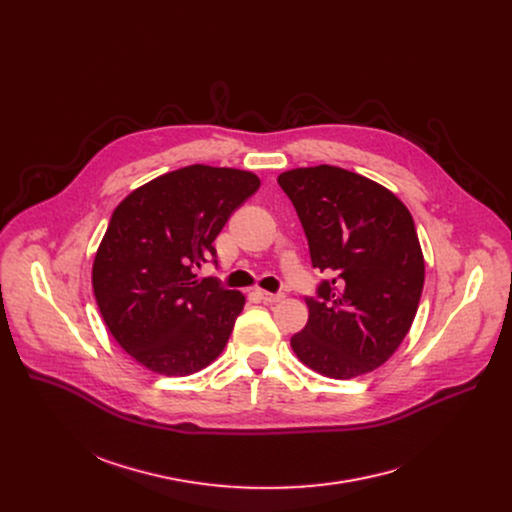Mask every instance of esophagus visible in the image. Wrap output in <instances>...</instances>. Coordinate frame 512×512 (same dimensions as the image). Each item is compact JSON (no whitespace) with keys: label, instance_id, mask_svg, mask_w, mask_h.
Here are the masks:
<instances>
[{"label":"esophagus","instance_id":"obj_1","mask_svg":"<svg viewBox=\"0 0 512 512\" xmlns=\"http://www.w3.org/2000/svg\"><path fill=\"white\" fill-rule=\"evenodd\" d=\"M257 294H259V298H261L265 304H277V302H281V300L285 298L283 294H271V291H263V289H259Z\"/></svg>","mask_w":512,"mask_h":512}]
</instances>
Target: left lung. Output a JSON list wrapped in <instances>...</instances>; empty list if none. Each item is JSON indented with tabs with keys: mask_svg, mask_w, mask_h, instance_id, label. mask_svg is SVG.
<instances>
[{
	"mask_svg": "<svg viewBox=\"0 0 512 512\" xmlns=\"http://www.w3.org/2000/svg\"><path fill=\"white\" fill-rule=\"evenodd\" d=\"M294 202L312 265L334 275L308 300V324L291 348L328 379L385 364L407 336L423 291L425 259L409 208L385 186L338 166L277 178Z\"/></svg>",
	"mask_w": 512,
	"mask_h": 512,
	"instance_id": "obj_1",
	"label": "left lung"
}]
</instances>
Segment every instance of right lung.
I'll use <instances>...</instances> for the list:
<instances>
[{"label": "right lung", "instance_id": "1", "mask_svg": "<svg viewBox=\"0 0 512 512\" xmlns=\"http://www.w3.org/2000/svg\"><path fill=\"white\" fill-rule=\"evenodd\" d=\"M259 186L253 172L194 164L135 188L113 210L93 291L109 332L141 367L188 377L225 350L245 296L196 269Z\"/></svg>", "mask_w": 512, "mask_h": 512}]
</instances>
